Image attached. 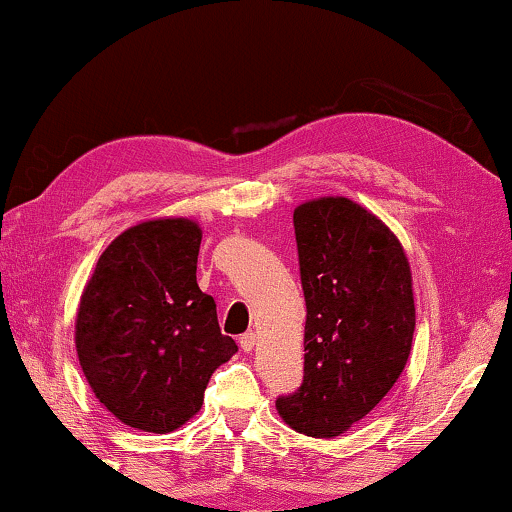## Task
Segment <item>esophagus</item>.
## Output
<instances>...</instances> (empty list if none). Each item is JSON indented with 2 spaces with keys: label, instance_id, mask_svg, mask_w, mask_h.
Returning a JSON list of instances; mask_svg holds the SVG:
<instances>
[{
  "label": "esophagus",
  "instance_id": "esophagus-1",
  "mask_svg": "<svg viewBox=\"0 0 512 512\" xmlns=\"http://www.w3.org/2000/svg\"><path fill=\"white\" fill-rule=\"evenodd\" d=\"M254 345H256V333H244L242 338H240V347L244 349V352H251V349H254Z\"/></svg>",
  "mask_w": 512,
  "mask_h": 512
}]
</instances>
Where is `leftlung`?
Wrapping results in <instances>:
<instances>
[{
    "mask_svg": "<svg viewBox=\"0 0 512 512\" xmlns=\"http://www.w3.org/2000/svg\"><path fill=\"white\" fill-rule=\"evenodd\" d=\"M305 319V377L277 398L293 431L335 438L389 394L412 349L408 256L380 216L342 195L293 209Z\"/></svg>",
    "mask_w": 512,
    "mask_h": 512,
    "instance_id": "left-lung-1",
    "label": "left lung"
}]
</instances>
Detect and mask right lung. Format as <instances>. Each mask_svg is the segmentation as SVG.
Listing matches in <instances>:
<instances>
[{
    "instance_id": "1",
    "label": "right lung",
    "mask_w": 512,
    "mask_h": 512,
    "mask_svg": "<svg viewBox=\"0 0 512 512\" xmlns=\"http://www.w3.org/2000/svg\"><path fill=\"white\" fill-rule=\"evenodd\" d=\"M202 228L160 216L123 230L83 286L76 354L97 401L132 429L170 433L202 408L209 377L237 352L195 270Z\"/></svg>"
}]
</instances>
